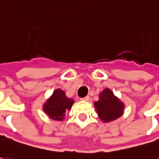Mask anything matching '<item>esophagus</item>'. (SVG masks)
I'll return each mask as SVG.
<instances>
[{
    "mask_svg": "<svg viewBox=\"0 0 159 159\" xmlns=\"http://www.w3.org/2000/svg\"><path fill=\"white\" fill-rule=\"evenodd\" d=\"M81 100H83V101H89V100H90V97L86 96L84 97V98H82Z\"/></svg>",
    "mask_w": 159,
    "mask_h": 159,
    "instance_id": "esophagus-1",
    "label": "esophagus"
}]
</instances>
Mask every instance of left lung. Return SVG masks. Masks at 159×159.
<instances>
[{"label": "left lung", "instance_id": "left-lung-1", "mask_svg": "<svg viewBox=\"0 0 159 159\" xmlns=\"http://www.w3.org/2000/svg\"><path fill=\"white\" fill-rule=\"evenodd\" d=\"M98 114L104 122H109L122 115L124 105L109 89L99 94V100L94 103Z\"/></svg>", "mask_w": 159, "mask_h": 159}]
</instances>
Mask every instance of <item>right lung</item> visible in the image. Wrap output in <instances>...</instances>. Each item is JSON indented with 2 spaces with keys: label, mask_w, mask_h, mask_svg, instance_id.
<instances>
[{
  "label": "right lung",
  "mask_w": 159,
  "mask_h": 159,
  "mask_svg": "<svg viewBox=\"0 0 159 159\" xmlns=\"http://www.w3.org/2000/svg\"><path fill=\"white\" fill-rule=\"evenodd\" d=\"M73 103L74 101L66 97L63 90L58 89L52 93L51 98L45 104L44 111L53 120H62L65 117V112L71 108Z\"/></svg>",
  "instance_id": "obj_1"
}]
</instances>
